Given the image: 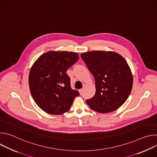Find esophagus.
Listing matches in <instances>:
<instances>
[{
	"label": "esophagus",
	"instance_id": "34e87169",
	"mask_svg": "<svg viewBox=\"0 0 157 157\" xmlns=\"http://www.w3.org/2000/svg\"><path fill=\"white\" fill-rule=\"evenodd\" d=\"M82 91H83V89H79V94L81 95L82 94Z\"/></svg>",
	"mask_w": 157,
	"mask_h": 157
}]
</instances>
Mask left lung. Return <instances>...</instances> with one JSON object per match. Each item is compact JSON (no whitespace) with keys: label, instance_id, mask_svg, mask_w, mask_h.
<instances>
[{"label":"left lung","instance_id":"obj_1","mask_svg":"<svg viewBox=\"0 0 157 157\" xmlns=\"http://www.w3.org/2000/svg\"><path fill=\"white\" fill-rule=\"evenodd\" d=\"M81 57L95 80L96 93L86 101L91 109L108 113L119 109L128 98L133 76L126 60L111 51L82 53Z\"/></svg>","mask_w":157,"mask_h":157}]
</instances>
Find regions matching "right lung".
Listing matches in <instances>:
<instances>
[{
  "instance_id": "right-lung-1",
  "label": "right lung",
  "mask_w": 157,
  "mask_h": 157,
  "mask_svg": "<svg viewBox=\"0 0 157 157\" xmlns=\"http://www.w3.org/2000/svg\"><path fill=\"white\" fill-rule=\"evenodd\" d=\"M78 53L49 51L42 54L30 71V93L38 107L53 115L68 111L79 94L73 90L66 71L79 59Z\"/></svg>"
}]
</instances>
